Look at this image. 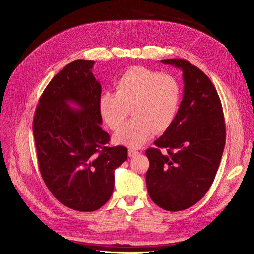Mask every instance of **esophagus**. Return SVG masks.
<instances>
[{
  "label": "esophagus",
  "mask_w": 254,
  "mask_h": 254,
  "mask_svg": "<svg viewBox=\"0 0 254 254\" xmlns=\"http://www.w3.org/2000/svg\"><path fill=\"white\" fill-rule=\"evenodd\" d=\"M139 152L137 150H134V149H128V156L129 157H134L136 155H138Z\"/></svg>",
  "instance_id": "esophagus-1"
}]
</instances>
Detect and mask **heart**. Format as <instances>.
<instances>
[{"label":"heart","instance_id":"1","mask_svg":"<svg viewBox=\"0 0 254 254\" xmlns=\"http://www.w3.org/2000/svg\"><path fill=\"white\" fill-rule=\"evenodd\" d=\"M115 91H104L99 111L104 123L117 129L131 111L134 119L114 135V142L140 148L154 132L168 130L179 113L182 89L178 80L143 66H131L115 82Z\"/></svg>","mask_w":254,"mask_h":254}]
</instances>
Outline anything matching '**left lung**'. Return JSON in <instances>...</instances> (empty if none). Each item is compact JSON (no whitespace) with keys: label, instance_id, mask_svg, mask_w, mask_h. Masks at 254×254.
I'll return each instance as SVG.
<instances>
[{"label":"left lung","instance_id":"8db88e82","mask_svg":"<svg viewBox=\"0 0 254 254\" xmlns=\"http://www.w3.org/2000/svg\"><path fill=\"white\" fill-rule=\"evenodd\" d=\"M162 63L182 71L184 90L174 124L154 141L155 148L145 152L146 184L157 206L176 212L193 206L209 190L224 149L225 124L216 88L204 72L181 59Z\"/></svg>","mask_w":254,"mask_h":254}]
</instances>
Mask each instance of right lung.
I'll use <instances>...</instances> for the list:
<instances>
[{
  "label": "right lung",
  "mask_w": 254,
  "mask_h": 254,
  "mask_svg": "<svg viewBox=\"0 0 254 254\" xmlns=\"http://www.w3.org/2000/svg\"><path fill=\"white\" fill-rule=\"evenodd\" d=\"M93 64L95 61L76 60L53 77L33 122L46 186L63 205L81 212L96 211L108 202L114 171L127 157L124 146H107L110 137L100 126L102 86L91 72Z\"/></svg>",
  "instance_id": "obj_1"
}]
</instances>
